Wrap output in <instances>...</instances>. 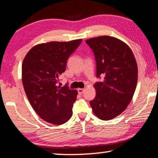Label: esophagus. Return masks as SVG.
<instances>
[{
  "label": "esophagus",
  "mask_w": 158,
  "mask_h": 158,
  "mask_svg": "<svg viewBox=\"0 0 158 158\" xmlns=\"http://www.w3.org/2000/svg\"><path fill=\"white\" fill-rule=\"evenodd\" d=\"M77 91H78V93L79 95H82L84 92V89H77Z\"/></svg>",
  "instance_id": "obj_1"
}]
</instances>
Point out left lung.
<instances>
[{
  "label": "left lung",
  "mask_w": 158,
  "mask_h": 158,
  "mask_svg": "<svg viewBox=\"0 0 158 158\" xmlns=\"http://www.w3.org/2000/svg\"><path fill=\"white\" fill-rule=\"evenodd\" d=\"M85 42L94 53L97 77L105 76L94 84L96 96L90 105L95 116L108 121L123 112L132 100L137 84V62L130 48L115 37L100 36Z\"/></svg>",
  "instance_id": "1"
}]
</instances>
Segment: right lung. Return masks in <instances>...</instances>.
Returning <instances> with one entry per match:
<instances>
[{
	"instance_id": "add662e5",
	"label": "right lung",
	"mask_w": 158,
	"mask_h": 158,
	"mask_svg": "<svg viewBox=\"0 0 158 158\" xmlns=\"http://www.w3.org/2000/svg\"><path fill=\"white\" fill-rule=\"evenodd\" d=\"M82 40L50 42L37 44L29 51L22 63V83L32 107L49 123L62 125L70 118L77 95L68 84L58 86L67 61Z\"/></svg>"
}]
</instances>
